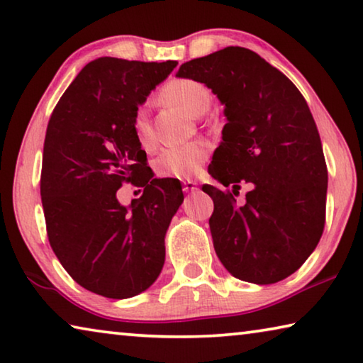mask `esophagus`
I'll return each mask as SVG.
<instances>
[{
    "mask_svg": "<svg viewBox=\"0 0 363 363\" xmlns=\"http://www.w3.org/2000/svg\"><path fill=\"white\" fill-rule=\"evenodd\" d=\"M182 186H184V192H194L195 189H197V182H194V181H184Z\"/></svg>",
    "mask_w": 363,
    "mask_h": 363,
    "instance_id": "1",
    "label": "esophagus"
}]
</instances>
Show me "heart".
I'll return each mask as SVG.
<instances>
[{"instance_id": "1", "label": "heart", "mask_w": 363, "mask_h": 363, "mask_svg": "<svg viewBox=\"0 0 363 363\" xmlns=\"http://www.w3.org/2000/svg\"><path fill=\"white\" fill-rule=\"evenodd\" d=\"M161 100L179 108L189 116L199 118L208 109L211 95L208 87L200 80L172 79L161 90ZM132 125L140 145L143 148H152L155 145V134L145 108H137ZM206 158H208V150L205 143L187 142L164 148L155 161V169L163 177L191 179L199 174Z\"/></svg>"}]
</instances>
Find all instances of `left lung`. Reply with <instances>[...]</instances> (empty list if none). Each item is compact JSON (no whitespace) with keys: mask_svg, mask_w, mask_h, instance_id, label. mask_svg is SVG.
<instances>
[{"mask_svg":"<svg viewBox=\"0 0 363 363\" xmlns=\"http://www.w3.org/2000/svg\"><path fill=\"white\" fill-rule=\"evenodd\" d=\"M224 105L228 123L208 172L233 192L205 184L215 210L216 255L235 278L273 284L307 260L326 216L328 171L318 129L301 91L255 51L228 47L181 65ZM250 183L246 202L233 197Z\"/></svg>","mask_w":363,"mask_h":363,"instance_id":"obj_1","label":"left lung"}]
</instances>
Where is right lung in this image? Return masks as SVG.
<instances>
[{"instance_id":"obj_1","label":"right lung","mask_w":363,"mask_h":363,"mask_svg":"<svg viewBox=\"0 0 363 363\" xmlns=\"http://www.w3.org/2000/svg\"><path fill=\"white\" fill-rule=\"evenodd\" d=\"M176 61L99 57L57 101L43 145L40 195L51 249L87 291L128 298L150 287L164 263V235L184 195L177 179H153L134 114ZM124 182L144 187L129 209Z\"/></svg>"}]
</instances>
